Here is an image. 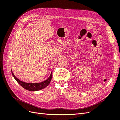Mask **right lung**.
I'll return each instance as SVG.
<instances>
[{
    "label": "right lung",
    "instance_id": "right-lung-1",
    "mask_svg": "<svg viewBox=\"0 0 120 120\" xmlns=\"http://www.w3.org/2000/svg\"><path fill=\"white\" fill-rule=\"evenodd\" d=\"M11 73L14 78L19 84L25 89L30 91H36V90H39L45 88V87L48 86L50 83L52 78V73L50 74L49 78L46 79L45 81H43L39 83H27L20 81L18 79L15 75H14L12 71H11Z\"/></svg>",
    "mask_w": 120,
    "mask_h": 120
}]
</instances>
